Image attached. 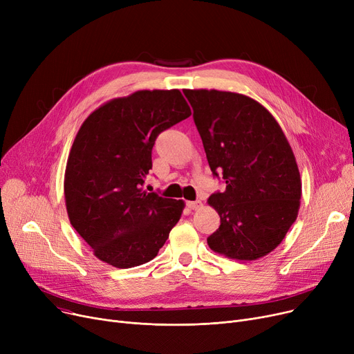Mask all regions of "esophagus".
Returning a JSON list of instances; mask_svg holds the SVG:
<instances>
[{
  "mask_svg": "<svg viewBox=\"0 0 354 354\" xmlns=\"http://www.w3.org/2000/svg\"><path fill=\"white\" fill-rule=\"evenodd\" d=\"M187 207H188L189 209L195 211V209H199V208L202 207V202H201V201H188V202H187Z\"/></svg>",
  "mask_w": 354,
  "mask_h": 354,
  "instance_id": "esophagus-1",
  "label": "esophagus"
}]
</instances>
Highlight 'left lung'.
Here are the masks:
<instances>
[{
	"instance_id": "1",
	"label": "left lung",
	"mask_w": 354,
	"mask_h": 354,
	"mask_svg": "<svg viewBox=\"0 0 354 354\" xmlns=\"http://www.w3.org/2000/svg\"><path fill=\"white\" fill-rule=\"evenodd\" d=\"M194 109L211 171L225 182L208 203L219 228L212 251L254 261L281 244L300 209L301 179L292 149L270 111L232 91L183 90Z\"/></svg>"
}]
</instances>
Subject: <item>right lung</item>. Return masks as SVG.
I'll use <instances>...</instances> for the list:
<instances>
[{
	"instance_id": "add662e5",
	"label": "right lung",
	"mask_w": 354,
	"mask_h": 354,
	"mask_svg": "<svg viewBox=\"0 0 354 354\" xmlns=\"http://www.w3.org/2000/svg\"><path fill=\"white\" fill-rule=\"evenodd\" d=\"M191 116L178 88L111 99L83 122L68 153L64 198L70 224L103 263L132 268L153 259L185 202L143 189L163 130Z\"/></svg>"
}]
</instances>
